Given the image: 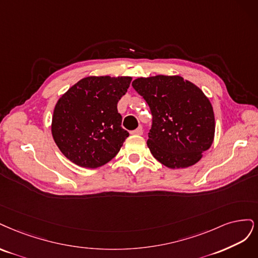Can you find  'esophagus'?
<instances>
[{"instance_id":"esophagus-1","label":"esophagus","mask_w":258,"mask_h":258,"mask_svg":"<svg viewBox=\"0 0 258 258\" xmlns=\"http://www.w3.org/2000/svg\"><path fill=\"white\" fill-rule=\"evenodd\" d=\"M143 128L141 127H138V128H136V130H134V131H132L131 132V134L132 135H143Z\"/></svg>"}]
</instances>
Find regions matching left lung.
Masks as SVG:
<instances>
[{
    "instance_id": "obj_1",
    "label": "left lung",
    "mask_w": 258,
    "mask_h": 258,
    "mask_svg": "<svg viewBox=\"0 0 258 258\" xmlns=\"http://www.w3.org/2000/svg\"><path fill=\"white\" fill-rule=\"evenodd\" d=\"M132 86L152 113L147 141L152 155L171 169L196 164L214 138V113L209 98L180 76L140 77Z\"/></svg>"
}]
</instances>
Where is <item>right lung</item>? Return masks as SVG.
Segmentation results:
<instances>
[{
	"label": "right lung",
	"instance_id": "1",
	"mask_svg": "<svg viewBox=\"0 0 258 258\" xmlns=\"http://www.w3.org/2000/svg\"><path fill=\"white\" fill-rule=\"evenodd\" d=\"M132 77L90 76L79 80L55 104L51 133L65 157L97 168L118 154L128 132L122 128L118 102Z\"/></svg>",
	"mask_w": 258,
	"mask_h": 258
}]
</instances>
